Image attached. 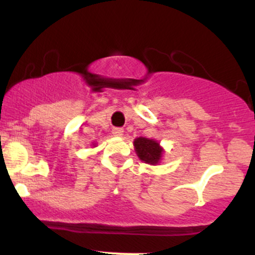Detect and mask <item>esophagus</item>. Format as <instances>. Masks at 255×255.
<instances>
[{"instance_id":"esophagus-1","label":"esophagus","mask_w":255,"mask_h":255,"mask_svg":"<svg viewBox=\"0 0 255 255\" xmlns=\"http://www.w3.org/2000/svg\"><path fill=\"white\" fill-rule=\"evenodd\" d=\"M111 133H113L114 136H122L124 135V129L119 127H114L113 130H111Z\"/></svg>"}]
</instances>
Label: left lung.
<instances>
[{
    "instance_id": "obj_1",
    "label": "left lung",
    "mask_w": 255,
    "mask_h": 255,
    "mask_svg": "<svg viewBox=\"0 0 255 255\" xmlns=\"http://www.w3.org/2000/svg\"><path fill=\"white\" fill-rule=\"evenodd\" d=\"M134 150L140 160L150 165H158L163 159L164 148L154 139L139 136L134 139Z\"/></svg>"
}]
</instances>
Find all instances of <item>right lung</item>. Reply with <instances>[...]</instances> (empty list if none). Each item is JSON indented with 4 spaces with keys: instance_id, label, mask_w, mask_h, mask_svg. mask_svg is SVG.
Listing matches in <instances>:
<instances>
[{
    "instance_id": "1",
    "label": "right lung",
    "mask_w": 255,
    "mask_h": 255,
    "mask_svg": "<svg viewBox=\"0 0 255 255\" xmlns=\"http://www.w3.org/2000/svg\"><path fill=\"white\" fill-rule=\"evenodd\" d=\"M92 146H96V144H92Z\"/></svg>"
}]
</instances>
